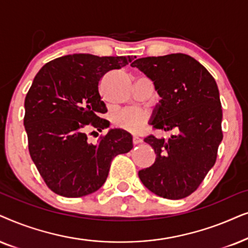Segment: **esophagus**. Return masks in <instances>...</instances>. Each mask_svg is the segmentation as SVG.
<instances>
[{
    "instance_id": "1",
    "label": "esophagus",
    "mask_w": 248,
    "mask_h": 248,
    "mask_svg": "<svg viewBox=\"0 0 248 248\" xmlns=\"http://www.w3.org/2000/svg\"><path fill=\"white\" fill-rule=\"evenodd\" d=\"M141 141H143V140H140V138H138V137H134V138H133V143H134V145L140 144V143H141Z\"/></svg>"
}]
</instances>
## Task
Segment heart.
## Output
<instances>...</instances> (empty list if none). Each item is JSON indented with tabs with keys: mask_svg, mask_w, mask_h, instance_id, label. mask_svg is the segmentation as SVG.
Segmentation results:
<instances>
[{
	"mask_svg": "<svg viewBox=\"0 0 248 248\" xmlns=\"http://www.w3.org/2000/svg\"><path fill=\"white\" fill-rule=\"evenodd\" d=\"M148 115L140 108H128L115 115L114 124L131 134H138L144 129Z\"/></svg>",
	"mask_w": 248,
	"mask_h": 248,
	"instance_id": "b5f03b06",
	"label": "heart"
}]
</instances>
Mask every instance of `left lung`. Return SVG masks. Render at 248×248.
Masks as SVG:
<instances>
[{
    "instance_id": "1",
    "label": "left lung",
    "mask_w": 248,
    "mask_h": 248,
    "mask_svg": "<svg viewBox=\"0 0 248 248\" xmlns=\"http://www.w3.org/2000/svg\"><path fill=\"white\" fill-rule=\"evenodd\" d=\"M153 81L161 100L150 124L173 130L168 140L153 135L144 140L156 157L138 171L155 195L180 200L197 189L217 160L222 140V108L217 82L195 59L183 53L137 59L131 63Z\"/></svg>"
}]
</instances>
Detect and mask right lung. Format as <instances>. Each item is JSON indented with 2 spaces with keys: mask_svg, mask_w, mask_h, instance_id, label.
<instances>
[{
  "mask_svg": "<svg viewBox=\"0 0 248 248\" xmlns=\"http://www.w3.org/2000/svg\"><path fill=\"white\" fill-rule=\"evenodd\" d=\"M79 53L54 59L35 76L25 98L24 124L32 162L49 189L64 197L90 195L103 186L115 155L133 148L124 129H110L96 144L87 131H102L107 107L98 82L108 71L134 60Z\"/></svg>",
  "mask_w": 248,
  "mask_h": 248,
  "instance_id": "1",
  "label": "right lung"
}]
</instances>
